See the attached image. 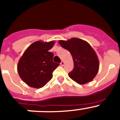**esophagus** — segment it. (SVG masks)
<instances>
[{
	"label": "esophagus",
	"mask_w": 120,
	"mask_h": 120,
	"mask_svg": "<svg viewBox=\"0 0 120 120\" xmlns=\"http://www.w3.org/2000/svg\"><path fill=\"white\" fill-rule=\"evenodd\" d=\"M60 64H61V66H63V65H64V61H61V62L60 63Z\"/></svg>",
	"instance_id": "34e87169"
}]
</instances>
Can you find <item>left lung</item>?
<instances>
[{
	"label": "left lung",
	"mask_w": 120,
	"mask_h": 120,
	"mask_svg": "<svg viewBox=\"0 0 120 120\" xmlns=\"http://www.w3.org/2000/svg\"><path fill=\"white\" fill-rule=\"evenodd\" d=\"M59 44L70 52L73 57L74 68L68 76L79 84L83 85L94 79L99 68V61L91 46L81 39L72 38L60 40Z\"/></svg>",
	"instance_id": "1"
}]
</instances>
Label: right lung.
<instances>
[{"label":"right lung","mask_w":120,"mask_h":120,"mask_svg":"<svg viewBox=\"0 0 120 120\" xmlns=\"http://www.w3.org/2000/svg\"><path fill=\"white\" fill-rule=\"evenodd\" d=\"M55 41H35L27 47L17 65L19 75L31 87H43L53 77L52 73L59 64L53 61V53L50 52Z\"/></svg>","instance_id":"obj_1"}]
</instances>
